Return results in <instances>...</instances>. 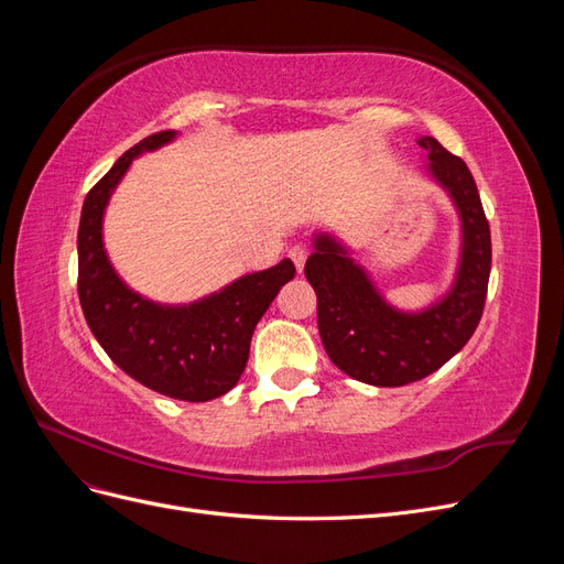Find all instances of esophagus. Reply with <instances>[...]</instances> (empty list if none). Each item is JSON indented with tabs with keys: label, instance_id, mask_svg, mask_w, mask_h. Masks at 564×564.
I'll list each match as a JSON object with an SVG mask.
<instances>
[{
	"label": "esophagus",
	"instance_id": "obj_1",
	"mask_svg": "<svg viewBox=\"0 0 564 564\" xmlns=\"http://www.w3.org/2000/svg\"><path fill=\"white\" fill-rule=\"evenodd\" d=\"M289 259H292V261H294L296 270L301 272V270H303V265H305V259H308V251H305V247L296 245V247H292V249H289Z\"/></svg>",
	"mask_w": 564,
	"mask_h": 564
}]
</instances>
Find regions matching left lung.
<instances>
[{
  "mask_svg": "<svg viewBox=\"0 0 564 564\" xmlns=\"http://www.w3.org/2000/svg\"><path fill=\"white\" fill-rule=\"evenodd\" d=\"M429 174L452 197L460 220V256L449 292L416 313L390 305L369 272L334 235L317 232L305 278L317 294V327L329 360L348 377L395 388L425 379L468 344L482 317L491 270V235L466 162L421 135Z\"/></svg>",
  "mask_w": 564,
  "mask_h": 564,
  "instance_id": "1",
  "label": "left lung"
}]
</instances>
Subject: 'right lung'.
<instances>
[{
    "label": "right lung",
    "instance_id": "obj_1",
    "mask_svg": "<svg viewBox=\"0 0 564 564\" xmlns=\"http://www.w3.org/2000/svg\"><path fill=\"white\" fill-rule=\"evenodd\" d=\"M174 139L176 131L148 135L89 191L77 232V292L100 348L133 381L174 400L209 402L240 381L256 324L296 268L284 259L185 305L155 303L124 284L104 247L106 207L131 162Z\"/></svg>",
    "mask_w": 564,
    "mask_h": 564
}]
</instances>
